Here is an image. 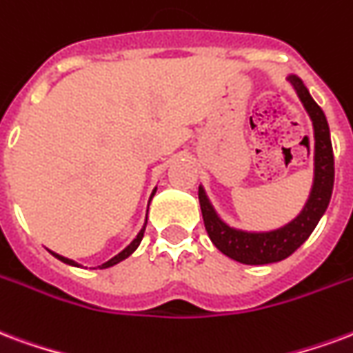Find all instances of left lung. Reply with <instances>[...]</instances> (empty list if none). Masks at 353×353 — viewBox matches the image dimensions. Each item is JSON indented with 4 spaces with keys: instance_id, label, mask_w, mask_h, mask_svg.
<instances>
[{
    "instance_id": "1",
    "label": "left lung",
    "mask_w": 353,
    "mask_h": 353,
    "mask_svg": "<svg viewBox=\"0 0 353 353\" xmlns=\"http://www.w3.org/2000/svg\"><path fill=\"white\" fill-rule=\"evenodd\" d=\"M286 80L292 83L303 108L309 114L312 121V132H314V176H312L309 198L301 211L290 223L279 228L262 230V232L236 228V226H230L223 216L216 213L215 205L211 203L203 185L198 187V200H200L203 224H205L210 239L224 256L239 263H247V265L281 262L292 252H296L303 243L309 239L316 224L320 223V219L330 205L331 192H333L335 159H333L330 125H327L325 114L310 97L301 78L296 74H288Z\"/></svg>"
}]
</instances>
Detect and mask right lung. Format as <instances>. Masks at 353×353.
I'll list each match as a JSON object with an SVG mask.
<instances>
[{
  "label": "right lung",
  "mask_w": 353,
  "mask_h": 353,
  "mask_svg": "<svg viewBox=\"0 0 353 353\" xmlns=\"http://www.w3.org/2000/svg\"><path fill=\"white\" fill-rule=\"evenodd\" d=\"M155 192H157V187H155V189H153V192H151L150 202H151V198L155 196ZM148 208H150V203H148ZM145 224H148V216H145V223H143L142 230L138 232V236L134 237V239H132V241H130L129 245H127V247H125V249L121 250V252H119V254H116V256H114V258H110V260H108V262H104L103 265H99V270H106V268H112V265H116V263L123 262L125 258H129L130 254H132V252H134V250L138 249V245H140V241H142L143 230H145ZM48 252H50L52 256H56L57 260H61V262H63V263H67V265H74V268H80V263L74 262V260H70V258L61 256V254H57V252H54V250H48Z\"/></svg>",
  "instance_id": "obj_1"
}]
</instances>
